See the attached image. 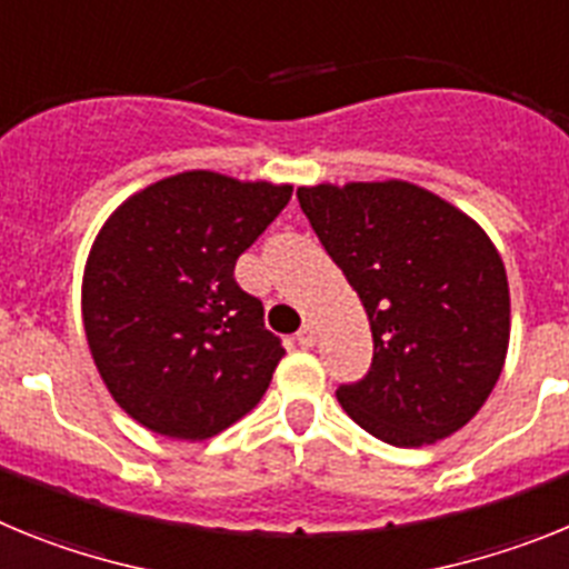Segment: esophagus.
<instances>
[{
    "mask_svg": "<svg viewBox=\"0 0 569 569\" xmlns=\"http://www.w3.org/2000/svg\"><path fill=\"white\" fill-rule=\"evenodd\" d=\"M315 340H318V332H315L312 323H303V329L298 332V343L303 346V349H312Z\"/></svg>",
    "mask_w": 569,
    "mask_h": 569,
    "instance_id": "esophagus-1",
    "label": "esophagus"
}]
</instances>
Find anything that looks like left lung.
<instances>
[{
	"mask_svg": "<svg viewBox=\"0 0 569 569\" xmlns=\"http://www.w3.org/2000/svg\"><path fill=\"white\" fill-rule=\"evenodd\" d=\"M298 200L372 326V367L338 389L340 407L392 447L458 432L510 346V286L487 231L407 180L300 186Z\"/></svg>",
	"mask_w": 569,
	"mask_h": 569,
	"instance_id": "8db88e82",
	"label": "left lung"
}]
</instances>
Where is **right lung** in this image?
I'll list each match as a JSON object with an SVG mask.
<instances>
[{"instance_id": "1", "label": "right lung", "mask_w": 569, "mask_h": 569, "mask_svg": "<svg viewBox=\"0 0 569 569\" xmlns=\"http://www.w3.org/2000/svg\"><path fill=\"white\" fill-rule=\"evenodd\" d=\"M289 197L291 186L182 171L108 217L82 274V323L102 383L137 423L206 441L260 403L286 352L234 263Z\"/></svg>"}]
</instances>
